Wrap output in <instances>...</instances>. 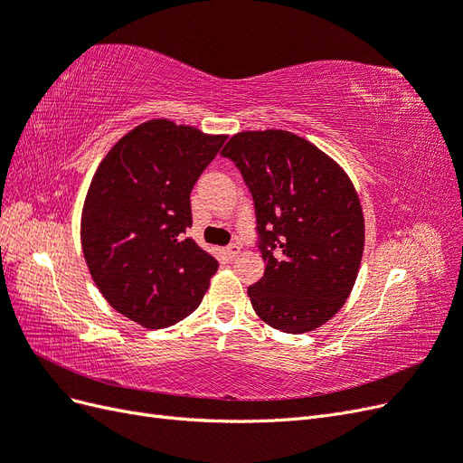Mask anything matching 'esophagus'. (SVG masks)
Instances as JSON below:
<instances>
[{
  "instance_id": "esophagus-1",
  "label": "esophagus",
  "mask_w": 463,
  "mask_h": 463,
  "mask_svg": "<svg viewBox=\"0 0 463 463\" xmlns=\"http://www.w3.org/2000/svg\"><path fill=\"white\" fill-rule=\"evenodd\" d=\"M240 250H241V247L237 245V243H232V245H228L226 249H223V255H226V259L228 260H233L237 255H240Z\"/></svg>"
}]
</instances>
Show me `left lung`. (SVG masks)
Listing matches in <instances>:
<instances>
[{"label": "left lung", "mask_w": 463, "mask_h": 463, "mask_svg": "<svg viewBox=\"0 0 463 463\" xmlns=\"http://www.w3.org/2000/svg\"><path fill=\"white\" fill-rule=\"evenodd\" d=\"M255 203L257 247L266 264L247 293L276 330L318 328L349 298L365 245L357 193L342 167L289 131H243L222 150Z\"/></svg>", "instance_id": "left-lung-1"}]
</instances>
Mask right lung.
Masks as SVG:
<instances>
[{
	"label": "right lung",
	"mask_w": 463,
	"mask_h": 463,
	"mask_svg": "<svg viewBox=\"0 0 463 463\" xmlns=\"http://www.w3.org/2000/svg\"><path fill=\"white\" fill-rule=\"evenodd\" d=\"M223 143L226 135L152 119L119 138L92 177L82 253L106 301L145 328L189 317L218 270L185 230L191 191Z\"/></svg>",
	"instance_id": "add662e5"
}]
</instances>
